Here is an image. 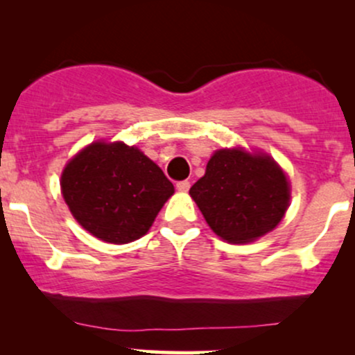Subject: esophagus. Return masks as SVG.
Here are the masks:
<instances>
[{
  "label": "esophagus",
  "instance_id": "1",
  "mask_svg": "<svg viewBox=\"0 0 355 355\" xmlns=\"http://www.w3.org/2000/svg\"><path fill=\"white\" fill-rule=\"evenodd\" d=\"M177 190L178 191H189L190 189V182L189 180H182V182H177Z\"/></svg>",
  "mask_w": 355,
  "mask_h": 355
}]
</instances>
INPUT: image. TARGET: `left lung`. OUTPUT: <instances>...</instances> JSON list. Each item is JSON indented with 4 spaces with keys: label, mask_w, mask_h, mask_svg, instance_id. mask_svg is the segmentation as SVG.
I'll return each instance as SVG.
<instances>
[{
    "label": "left lung",
    "mask_w": 355,
    "mask_h": 355,
    "mask_svg": "<svg viewBox=\"0 0 355 355\" xmlns=\"http://www.w3.org/2000/svg\"><path fill=\"white\" fill-rule=\"evenodd\" d=\"M190 195L210 229L230 243H247L275 229L288 207L291 190L267 155L218 150Z\"/></svg>",
    "instance_id": "8db88e82"
}]
</instances>
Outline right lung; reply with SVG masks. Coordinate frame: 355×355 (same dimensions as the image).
I'll return each instance as SVG.
<instances>
[{
	"mask_svg": "<svg viewBox=\"0 0 355 355\" xmlns=\"http://www.w3.org/2000/svg\"><path fill=\"white\" fill-rule=\"evenodd\" d=\"M61 191L85 230L103 242L128 243L148 232L173 183L135 146L96 141L63 170Z\"/></svg>",
	"mask_w": 355,
	"mask_h": 355,
	"instance_id": "right-lung-1",
	"label": "right lung"
}]
</instances>
